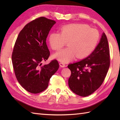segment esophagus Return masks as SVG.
Listing matches in <instances>:
<instances>
[{
    "mask_svg": "<svg viewBox=\"0 0 120 120\" xmlns=\"http://www.w3.org/2000/svg\"><path fill=\"white\" fill-rule=\"evenodd\" d=\"M59 65L60 66L61 68H64V67H65V65L64 63H62V62H60L59 63Z\"/></svg>",
    "mask_w": 120,
    "mask_h": 120,
    "instance_id": "1",
    "label": "esophagus"
}]
</instances>
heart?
Returning <instances> with one entry per match:
<instances>
[{"instance_id":"1","label":"heart","mask_w":120,"mask_h":120,"mask_svg":"<svg viewBox=\"0 0 120 120\" xmlns=\"http://www.w3.org/2000/svg\"><path fill=\"white\" fill-rule=\"evenodd\" d=\"M99 34L98 30L90 28L83 24L64 25L59 29V33L51 34L48 41L51 48L57 50L68 42V47L58 51L53 57L60 61L67 63L74 59L88 57L95 50L98 43Z\"/></svg>"}]
</instances>
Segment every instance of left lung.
<instances>
[{
  "instance_id": "1",
  "label": "left lung",
  "mask_w": 120,
  "mask_h": 120,
  "mask_svg": "<svg viewBox=\"0 0 120 120\" xmlns=\"http://www.w3.org/2000/svg\"><path fill=\"white\" fill-rule=\"evenodd\" d=\"M110 62L108 40L104 32L91 54L80 61L68 65L71 71L68 81L71 90L81 96L91 95L103 83Z\"/></svg>"
}]
</instances>
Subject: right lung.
<instances>
[{"mask_svg": "<svg viewBox=\"0 0 120 120\" xmlns=\"http://www.w3.org/2000/svg\"><path fill=\"white\" fill-rule=\"evenodd\" d=\"M55 23L45 17L38 18L25 25L15 42L12 55L15 75L22 88L31 93L44 91L59 67L57 60L42 65L49 57L46 40Z\"/></svg>", "mask_w": 120, "mask_h": 120, "instance_id": "obj_1", "label": "right lung"}]
</instances>
